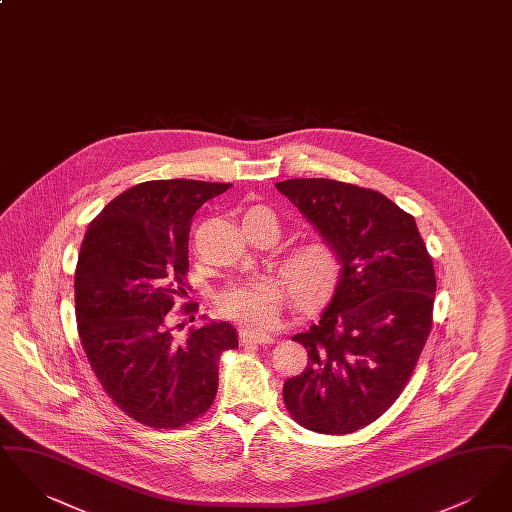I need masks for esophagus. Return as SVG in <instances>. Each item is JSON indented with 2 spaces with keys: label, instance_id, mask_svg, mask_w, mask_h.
Returning <instances> with one entry per match:
<instances>
[{
  "label": "esophagus",
  "instance_id": "esophagus-1",
  "mask_svg": "<svg viewBox=\"0 0 512 512\" xmlns=\"http://www.w3.org/2000/svg\"><path fill=\"white\" fill-rule=\"evenodd\" d=\"M240 341H242L244 345H251V343H255V345H265V343H272L274 338L268 336V334H259V332H255V330H242V332H240Z\"/></svg>",
  "mask_w": 512,
  "mask_h": 512
}]
</instances>
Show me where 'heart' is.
<instances>
[{"label": "heart", "instance_id": "heart-1", "mask_svg": "<svg viewBox=\"0 0 512 512\" xmlns=\"http://www.w3.org/2000/svg\"><path fill=\"white\" fill-rule=\"evenodd\" d=\"M247 211L263 213L276 224L272 211L265 205H255ZM280 270L295 301L313 303L334 286L340 272V255L330 242L311 240L292 247L284 255ZM284 301L286 292L278 280L257 278L222 290L217 295V311L220 317L263 332L278 322Z\"/></svg>", "mask_w": 512, "mask_h": 512}]
</instances>
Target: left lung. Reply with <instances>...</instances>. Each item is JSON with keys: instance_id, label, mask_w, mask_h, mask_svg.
<instances>
[{"instance_id": "8db88e82", "label": "left lung", "mask_w": 512, "mask_h": 512, "mask_svg": "<svg viewBox=\"0 0 512 512\" xmlns=\"http://www.w3.org/2000/svg\"><path fill=\"white\" fill-rule=\"evenodd\" d=\"M340 255V282L317 322L293 340L309 363L286 380L293 420L351 434L380 418L411 380L432 330L436 274L405 213L386 195L328 178L276 184Z\"/></svg>"}]
</instances>
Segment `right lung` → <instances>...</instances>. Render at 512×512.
<instances>
[{
	"instance_id": "add662e5",
	"label": "right lung",
	"mask_w": 512,
	"mask_h": 512,
	"mask_svg": "<svg viewBox=\"0 0 512 512\" xmlns=\"http://www.w3.org/2000/svg\"><path fill=\"white\" fill-rule=\"evenodd\" d=\"M232 184L149 180L103 207L74 272L78 338L105 393L136 422L172 430L211 409L220 355L238 347L228 322L176 338L174 303L188 295V236L195 211ZM180 315H195L184 303ZM194 320V317L190 318Z\"/></svg>"
}]
</instances>
